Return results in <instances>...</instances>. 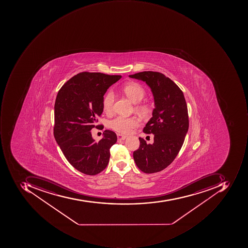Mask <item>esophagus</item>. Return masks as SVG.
I'll return each instance as SVG.
<instances>
[{"mask_svg": "<svg viewBox=\"0 0 248 248\" xmlns=\"http://www.w3.org/2000/svg\"><path fill=\"white\" fill-rule=\"evenodd\" d=\"M117 138H118V141H122V140H124L126 139V136L118 133V134H117Z\"/></svg>", "mask_w": 248, "mask_h": 248, "instance_id": "1", "label": "esophagus"}]
</instances>
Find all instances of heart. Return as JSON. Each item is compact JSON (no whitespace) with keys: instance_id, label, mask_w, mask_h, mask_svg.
Listing matches in <instances>:
<instances>
[{"instance_id":"b5f03b06","label":"heart","mask_w":248,"mask_h":248,"mask_svg":"<svg viewBox=\"0 0 248 248\" xmlns=\"http://www.w3.org/2000/svg\"><path fill=\"white\" fill-rule=\"evenodd\" d=\"M123 92L129 98L136 104V108L139 112L147 113L151 108L149 101H141L146 94L145 89L140 83L136 82H129L124 86ZM115 96L113 92H107L103 98L102 107L104 112L107 114L112 113L115 102ZM111 129L117 133L128 134L139 126L140 122L137 118L133 117L118 116L111 120L108 123Z\"/></svg>"}]
</instances>
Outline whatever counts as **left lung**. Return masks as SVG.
<instances>
[{
	"mask_svg": "<svg viewBox=\"0 0 248 248\" xmlns=\"http://www.w3.org/2000/svg\"><path fill=\"white\" fill-rule=\"evenodd\" d=\"M151 87L155 108L143 132L154 135V144L140 139V148L133 152L137 167L146 173L164 170L174 160L184 142L189 126L188 108L181 89L169 78L157 71L130 75Z\"/></svg>",
	"mask_w": 248,
	"mask_h": 248,
	"instance_id": "left-lung-1",
	"label": "left lung"
}]
</instances>
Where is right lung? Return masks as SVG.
I'll return each instance as SVG.
<instances>
[{"instance_id": "right-lung-1", "label": "right lung", "mask_w": 248, "mask_h": 248, "mask_svg": "<svg viewBox=\"0 0 248 248\" xmlns=\"http://www.w3.org/2000/svg\"><path fill=\"white\" fill-rule=\"evenodd\" d=\"M121 78V75L83 71L68 79L57 93L54 138L68 162L81 173L96 175L108 165L116 134L106 130L97 142L91 130L101 126L96 124L104 110V95Z\"/></svg>"}]
</instances>
